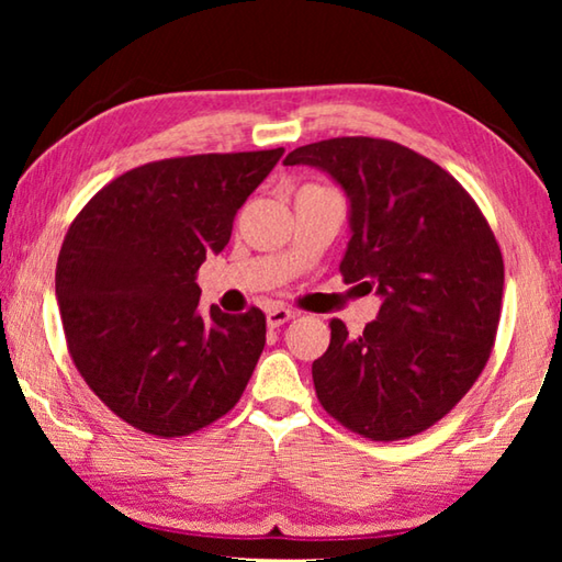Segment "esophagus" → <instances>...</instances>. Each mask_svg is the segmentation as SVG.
<instances>
[{
	"instance_id": "esophagus-1",
	"label": "esophagus",
	"mask_w": 562,
	"mask_h": 562,
	"mask_svg": "<svg viewBox=\"0 0 562 562\" xmlns=\"http://www.w3.org/2000/svg\"><path fill=\"white\" fill-rule=\"evenodd\" d=\"M294 315H297V312H294V310H288V307H272V310L268 312V327H270V329H278V327L284 325V322L294 319Z\"/></svg>"
}]
</instances>
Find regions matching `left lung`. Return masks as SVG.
<instances>
[{"label":"left lung","mask_w":562,"mask_h":562,"mask_svg":"<svg viewBox=\"0 0 562 562\" xmlns=\"http://www.w3.org/2000/svg\"><path fill=\"white\" fill-rule=\"evenodd\" d=\"M300 164L327 170L349 195L341 280L384 297L359 337L329 322V347L312 364L319 404L372 441L431 429L469 394L496 345V235L449 170L394 140H317L284 158Z\"/></svg>","instance_id":"8db88e82"}]
</instances>
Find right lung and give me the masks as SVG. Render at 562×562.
Returning <instances> with one entry per match:
<instances>
[{
  "label": "right lung",
  "instance_id": "1",
  "mask_svg": "<svg viewBox=\"0 0 562 562\" xmlns=\"http://www.w3.org/2000/svg\"><path fill=\"white\" fill-rule=\"evenodd\" d=\"M284 148L164 158L131 168L81 207L56 262V300L83 382L133 429L178 439L240 402L265 315L198 312V270Z\"/></svg>",
  "mask_w": 562,
  "mask_h": 562
}]
</instances>
